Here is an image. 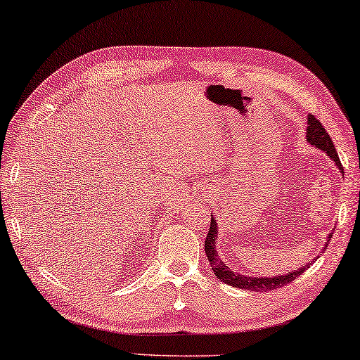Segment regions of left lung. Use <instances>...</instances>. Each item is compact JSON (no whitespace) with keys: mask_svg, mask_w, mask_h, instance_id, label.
<instances>
[{"mask_svg":"<svg viewBox=\"0 0 360 360\" xmlns=\"http://www.w3.org/2000/svg\"><path fill=\"white\" fill-rule=\"evenodd\" d=\"M307 122H308L307 141L311 146L316 147V149L323 150L324 154H326L329 159L336 164L339 172L344 175L341 160H339L338 152H336V149H334L331 137H329L326 129H324V126L313 115H308ZM331 236H333V233L329 234L328 243H329V239H331ZM216 243H218V224H216V219L213 218V214H211V226H210L208 236H206V240H205V252H206V255H208L210 265H211V269H213L216 278H219L221 282H224L226 285H231V287H234V288L250 290V292H267V290L283 287V285L293 282L298 275H302L304 270L309 269V265L314 262V259H311V262L303 265V267L293 270V272H290V274L277 275V277H249V275L233 272V270H231L228 265L221 260L218 249H216ZM328 243L324 245H328Z\"/></svg>","mask_w":360,"mask_h":360,"instance_id":"left-lung-1","label":"left lung"}]
</instances>
